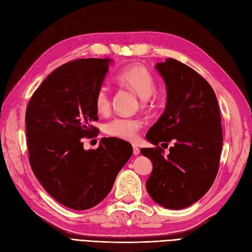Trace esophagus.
<instances>
[{"mask_svg":"<svg viewBox=\"0 0 252 252\" xmlns=\"http://www.w3.org/2000/svg\"><path fill=\"white\" fill-rule=\"evenodd\" d=\"M139 148L136 145H133V154L134 156H138L139 154Z\"/></svg>","mask_w":252,"mask_h":252,"instance_id":"obj_1","label":"esophagus"}]
</instances>
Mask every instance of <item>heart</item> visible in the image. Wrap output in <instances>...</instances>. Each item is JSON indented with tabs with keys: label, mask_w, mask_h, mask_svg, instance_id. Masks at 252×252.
<instances>
[{
	"label": "heart",
	"mask_w": 252,
	"mask_h": 252,
	"mask_svg": "<svg viewBox=\"0 0 252 252\" xmlns=\"http://www.w3.org/2000/svg\"><path fill=\"white\" fill-rule=\"evenodd\" d=\"M117 80L122 85L132 89L145 104L156 98L157 83L153 74L144 64L133 63L126 67L118 74ZM94 107L96 112L105 114L111 108V95L108 89L104 86L100 87L94 94ZM139 122L137 120L127 118H115L105 125L104 130L109 136L134 140L137 137L139 130Z\"/></svg>",
	"instance_id": "b5f03b06"
}]
</instances>
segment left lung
Segmentation results:
<instances>
[{"label":"left lung","mask_w":252,"mask_h":252,"mask_svg":"<svg viewBox=\"0 0 252 252\" xmlns=\"http://www.w3.org/2000/svg\"><path fill=\"white\" fill-rule=\"evenodd\" d=\"M156 68L167 89L165 111L146 138L156 148H141L153 168L146 182L150 197L170 210L195 203L216 178L222 149L221 117L216 94L195 70L167 59ZM175 144L167 157L159 143Z\"/></svg>","instance_id":"1"}]
</instances>
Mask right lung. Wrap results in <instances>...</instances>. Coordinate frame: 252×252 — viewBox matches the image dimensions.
Instances as JSON below:
<instances>
[{"label": "right lung", "mask_w": 252, "mask_h": 252, "mask_svg": "<svg viewBox=\"0 0 252 252\" xmlns=\"http://www.w3.org/2000/svg\"><path fill=\"white\" fill-rule=\"evenodd\" d=\"M109 59L76 60L49 74L32 95L25 114L30 164L57 202L83 211L100 203L133 153L132 145L102 138L85 150L83 137L98 132L94 94L104 81Z\"/></svg>", "instance_id": "obj_1"}]
</instances>
